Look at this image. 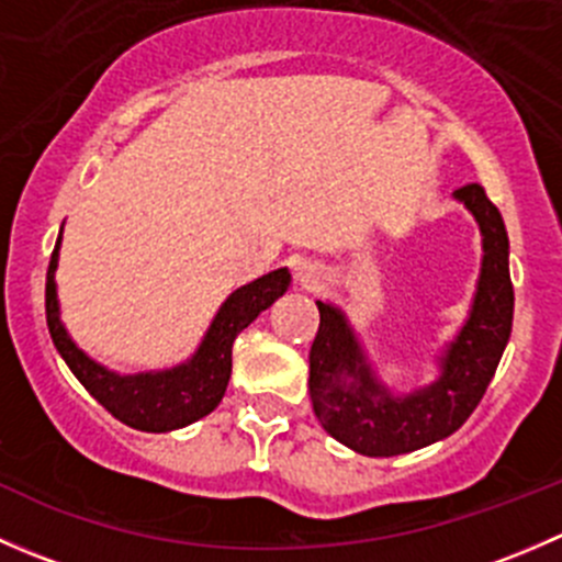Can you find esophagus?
I'll return each instance as SVG.
<instances>
[{"label":"esophagus","mask_w":562,"mask_h":562,"mask_svg":"<svg viewBox=\"0 0 562 562\" xmlns=\"http://www.w3.org/2000/svg\"><path fill=\"white\" fill-rule=\"evenodd\" d=\"M293 280H296V285L304 288V291H315V288L326 280V274H323L321 266L313 263V260H302V263L293 269Z\"/></svg>","instance_id":"obj_1"}]
</instances>
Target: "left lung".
<instances>
[{
    "mask_svg": "<svg viewBox=\"0 0 562 562\" xmlns=\"http://www.w3.org/2000/svg\"><path fill=\"white\" fill-rule=\"evenodd\" d=\"M451 198L479 225L481 266L464 321L435 350L429 381L407 391L389 386L348 313L334 302H315L321 313L310 350L315 416L356 454H411L454 435L484 396L512 337L514 288L501 212L479 184L462 187Z\"/></svg>",
    "mask_w": 562,
    "mask_h": 562,
    "instance_id": "left-lung-1",
    "label": "left lung"
}]
</instances>
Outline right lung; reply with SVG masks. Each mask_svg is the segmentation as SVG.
<instances>
[{"mask_svg": "<svg viewBox=\"0 0 562 562\" xmlns=\"http://www.w3.org/2000/svg\"><path fill=\"white\" fill-rule=\"evenodd\" d=\"M59 247L61 231L54 255H50L48 282H45V317H48L50 339H54L56 350L70 367L72 375L81 381V386L111 416H116L127 427L140 429V432H173V429L209 416L223 402L225 389H228L231 367H234V361H231L234 339L291 285V271L274 269L258 280L247 282V285L236 288L220 304L198 348L184 361L162 367V370L124 375V372L108 370L105 364L94 361L67 331L65 321H61L59 288H56Z\"/></svg>", "mask_w": 562, "mask_h": 562, "instance_id": "1", "label": "right lung"}]
</instances>
